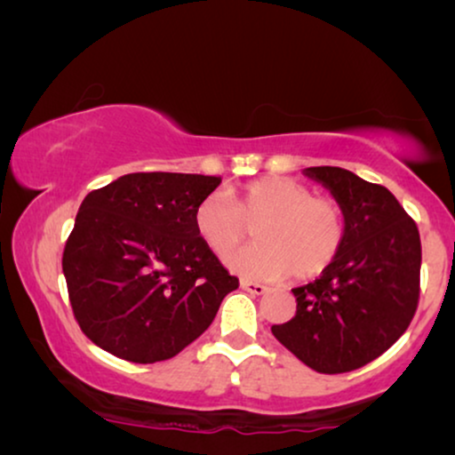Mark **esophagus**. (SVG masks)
Instances as JSON below:
<instances>
[{"mask_svg":"<svg viewBox=\"0 0 455 455\" xmlns=\"http://www.w3.org/2000/svg\"><path fill=\"white\" fill-rule=\"evenodd\" d=\"M240 288L248 291V294H252V296H260V294H265V291H267V285L251 282V279H240Z\"/></svg>","mask_w":455,"mask_h":455,"instance_id":"obj_1","label":"esophagus"}]
</instances>
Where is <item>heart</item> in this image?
Listing matches in <instances>:
<instances>
[{
	"label": "heart",
	"mask_w": 455,
	"mask_h": 455,
	"mask_svg": "<svg viewBox=\"0 0 455 455\" xmlns=\"http://www.w3.org/2000/svg\"><path fill=\"white\" fill-rule=\"evenodd\" d=\"M192 221L211 252L226 254L229 269L267 282L291 273L298 279L321 275L338 259L346 238L339 204L313 196L307 186L285 176L252 180L228 195L211 192L196 204ZM252 227L259 242L230 253Z\"/></svg>",
	"instance_id": "heart-1"
}]
</instances>
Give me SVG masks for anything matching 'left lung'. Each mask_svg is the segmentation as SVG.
<instances>
[{"label":"left lung","instance_id":"1","mask_svg":"<svg viewBox=\"0 0 455 455\" xmlns=\"http://www.w3.org/2000/svg\"><path fill=\"white\" fill-rule=\"evenodd\" d=\"M302 173L331 192L346 238L319 279L291 290L294 319L271 331L310 369L335 375L369 364L408 329L419 304L420 235L385 186L331 165Z\"/></svg>","mask_w":455,"mask_h":455}]
</instances>
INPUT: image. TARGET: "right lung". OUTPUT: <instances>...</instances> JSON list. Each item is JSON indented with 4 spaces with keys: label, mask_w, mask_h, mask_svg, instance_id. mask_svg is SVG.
<instances>
[{
    "label": "right lung",
    "mask_w": 455,
    "mask_h": 455,
    "mask_svg": "<svg viewBox=\"0 0 455 455\" xmlns=\"http://www.w3.org/2000/svg\"><path fill=\"white\" fill-rule=\"evenodd\" d=\"M220 184L201 173H126L84 196L61 269L92 344L151 364L213 323L238 277L198 238L192 215Z\"/></svg>",
    "instance_id": "1"
}]
</instances>
